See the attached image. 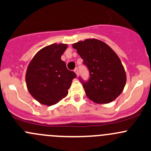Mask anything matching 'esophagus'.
I'll return each mask as SVG.
<instances>
[{
	"label": "esophagus",
	"instance_id": "obj_1",
	"mask_svg": "<svg viewBox=\"0 0 151 151\" xmlns=\"http://www.w3.org/2000/svg\"><path fill=\"white\" fill-rule=\"evenodd\" d=\"M74 72L76 73V74H77V77H78V74H79L78 68H75V69H74Z\"/></svg>",
	"mask_w": 151,
	"mask_h": 151
}]
</instances>
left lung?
I'll return each instance as SVG.
<instances>
[{
  "mask_svg": "<svg viewBox=\"0 0 151 151\" xmlns=\"http://www.w3.org/2000/svg\"><path fill=\"white\" fill-rule=\"evenodd\" d=\"M72 47L89 69V80H80L88 98L96 104H107L119 96L126 85V74L113 50L96 39L80 41Z\"/></svg>",
  "mask_w": 151,
  "mask_h": 151,
  "instance_id": "8db88e82",
  "label": "left lung"
}]
</instances>
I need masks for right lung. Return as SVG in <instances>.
Wrapping results in <instances>:
<instances>
[{
  "mask_svg": "<svg viewBox=\"0 0 151 151\" xmlns=\"http://www.w3.org/2000/svg\"><path fill=\"white\" fill-rule=\"evenodd\" d=\"M66 44H52L39 50L30 60L25 82L30 95L47 106L57 104L68 94L71 82L77 77L68 70L61 55Z\"/></svg>",
  "mask_w": 151,
  "mask_h": 151,
  "instance_id": "1",
  "label": "right lung"
}]
</instances>
